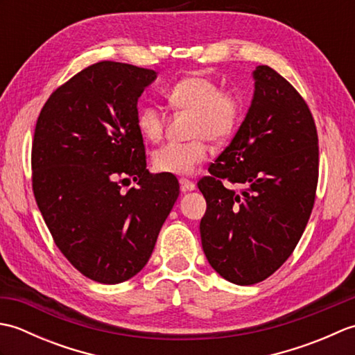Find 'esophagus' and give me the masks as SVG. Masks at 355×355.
I'll use <instances>...</instances> for the list:
<instances>
[{"mask_svg": "<svg viewBox=\"0 0 355 355\" xmlns=\"http://www.w3.org/2000/svg\"><path fill=\"white\" fill-rule=\"evenodd\" d=\"M195 183L191 182V180H186V178H180V189L182 192H192L195 191Z\"/></svg>", "mask_w": 355, "mask_h": 355, "instance_id": "obj_1", "label": "esophagus"}]
</instances>
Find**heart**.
I'll use <instances>...</instances> for the list:
<instances>
[{
    "label": "heart",
    "mask_w": 355,
    "mask_h": 355,
    "mask_svg": "<svg viewBox=\"0 0 355 355\" xmlns=\"http://www.w3.org/2000/svg\"><path fill=\"white\" fill-rule=\"evenodd\" d=\"M166 99L177 111L193 116L189 143H168L153 153V164L158 172L171 175H192L197 166L207 160L209 146L223 143L235 132L243 114V99L236 92L221 89L215 80L205 76H189L178 80ZM140 134L149 141L163 137L164 117L155 107H143L137 116Z\"/></svg>",
    "instance_id": "b5f03b06"
}]
</instances>
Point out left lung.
Returning a JSON list of instances; mask_svg holds the SVG:
<instances>
[{
	"label": "left lung",
	"instance_id": "8db88e82",
	"mask_svg": "<svg viewBox=\"0 0 355 355\" xmlns=\"http://www.w3.org/2000/svg\"><path fill=\"white\" fill-rule=\"evenodd\" d=\"M254 92L230 145L198 183L207 209L201 244L225 281L253 285L290 258L314 206L318 131L294 87L267 65L253 71ZM243 184L239 194L222 182Z\"/></svg>",
	"mask_w": 355,
	"mask_h": 355
}]
</instances>
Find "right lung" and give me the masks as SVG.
Wrapping results in <instances>:
<instances>
[{"mask_svg": "<svg viewBox=\"0 0 355 355\" xmlns=\"http://www.w3.org/2000/svg\"><path fill=\"white\" fill-rule=\"evenodd\" d=\"M154 70L103 61L53 93L32 146L33 193L59 250L82 275L120 284L146 266L180 193L146 169L137 102ZM132 179L138 186H119Z\"/></svg>", "mask_w": 355, "mask_h": 355, "instance_id": "1", "label": "right lung"}]
</instances>
